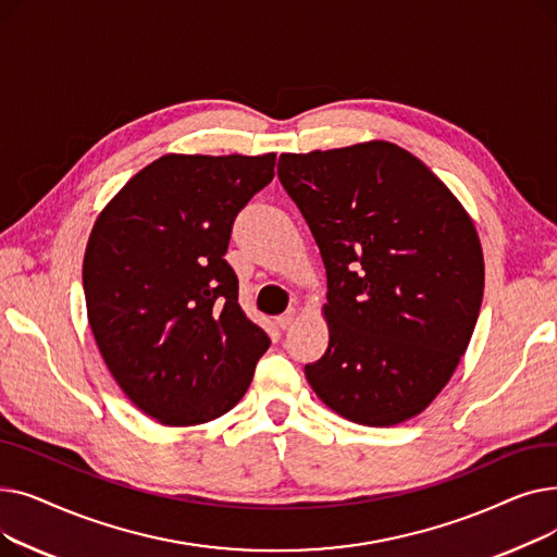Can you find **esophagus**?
I'll list each match as a JSON object with an SVG mask.
<instances>
[{
    "instance_id": "34e87169",
    "label": "esophagus",
    "mask_w": 557,
    "mask_h": 557,
    "mask_svg": "<svg viewBox=\"0 0 557 557\" xmlns=\"http://www.w3.org/2000/svg\"><path fill=\"white\" fill-rule=\"evenodd\" d=\"M298 320V311L296 309H286L280 318H277V325L282 327V330H288L290 325H294Z\"/></svg>"
}]
</instances>
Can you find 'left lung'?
I'll list each match as a JSON object with an SVG mask.
<instances>
[{"label":"left lung","instance_id":"left-lung-1","mask_svg":"<svg viewBox=\"0 0 557 557\" xmlns=\"http://www.w3.org/2000/svg\"><path fill=\"white\" fill-rule=\"evenodd\" d=\"M277 178L327 271V352L305 366L332 411L366 426L422 413L472 338L483 252L472 219L391 141L280 156Z\"/></svg>","mask_w":557,"mask_h":557}]
</instances>
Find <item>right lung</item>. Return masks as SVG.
Listing matches in <instances>:
<instances>
[{
  "mask_svg": "<svg viewBox=\"0 0 557 557\" xmlns=\"http://www.w3.org/2000/svg\"><path fill=\"white\" fill-rule=\"evenodd\" d=\"M275 175L269 156H162L97 219L83 259L87 318L116 384L166 426L221 418L271 338L239 307L232 225Z\"/></svg>",
  "mask_w": 557,
  "mask_h": 557,
  "instance_id": "add662e5",
  "label": "right lung"
}]
</instances>
